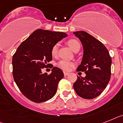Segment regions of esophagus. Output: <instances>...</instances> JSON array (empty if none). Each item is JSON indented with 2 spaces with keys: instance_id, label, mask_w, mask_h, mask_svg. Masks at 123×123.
I'll list each match as a JSON object with an SVG mask.
<instances>
[{
  "instance_id": "1",
  "label": "esophagus",
  "mask_w": 123,
  "mask_h": 123,
  "mask_svg": "<svg viewBox=\"0 0 123 123\" xmlns=\"http://www.w3.org/2000/svg\"><path fill=\"white\" fill-rule=\"evenodd\" d=\"M63 74H64V75L67 76V75H68L69 73L68 72H64Z\"/></svg>"
}]
</instances>
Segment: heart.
<instances>
[{
    "label": "heart",
    "mask_w": 123,
    "mask_h": 123,
    "mask_svg": "<svg viewBox=\"0 0 123 123\" xmlns=\"http://www.w3.org/2000/svg\"><path fill=\"white\" fill-rule=\"evenodd\" d=\"M68 44L70 47L71 48V49H72L74 51L77 49L78 48H80V44L79 43V41L77 40L74 39H71L68 40L67 42ZM58 47H59V44H55L53 46L52 49H51V55L53 56L57 55L58 54ZM73 65L72 63L68 61L67 60H62L58 62V66L60 68L63 69L64 70H68Z\"/></svg>",
    "instance_id": "1"
}]
</instances>
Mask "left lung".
Here are the masks:
<instances>
[{"label":"left lung","instance_id":"obj_1","mask_svg":"<svg viewBox=\"0 0 123 123\" xmlns=\"http://www.w3.org/2000/svg\"><path fill=\"white\" fill-rule=\"evenodd\" d=\"M82 43L84 55L77 71L85 72V77H79L74 84L78 96L86 99L99 96L111 79V58L102 43L83 31L74 32Z\"/></svg>","mask_w":123,"mask_h":123}]
</instances>
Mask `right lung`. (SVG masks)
<instances>
[{"instance_id": "right-lung-1", "label": "right lung", "mask_w": 123, "mask_h": 123, "mask_svg": "<svg viewBox=\"0 0 123 123\" xmlns=\"http://www.w3.org/2000/svg\"><path fill=\"white\" fill-rule=\"evenodd\" d=\"M67 36L63 32L37 29L20 44L13 55L14 81L23 95L32 102H45L56 93L58 82L64 76L63 71L53 67L48 75L43 74L41 70L51 65L53 46Z\"/></svg>"}]
</instances>
